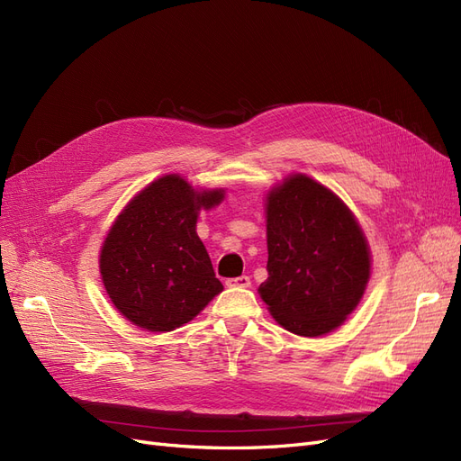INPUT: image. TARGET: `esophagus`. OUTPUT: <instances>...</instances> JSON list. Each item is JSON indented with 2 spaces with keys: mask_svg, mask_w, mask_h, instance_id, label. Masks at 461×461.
Returning <instances> with one entry per match:
<instances>
[{
  "mask_svg": "<svg viewBox=\"0 0 461 461\" xmlns=\"http://www.w3.org/2000/svg\"><path fill=\"white\" fill-rule=\"evenodd\" d=\"M249 285H252V281H249V276H246V275L227 278V286L229 288H248Z\"/></svg>",
  "mask_w": 461,
  "mask_h": 461,
  "instance_id": "esophagus-1",
  "label": "esophagus"
}]
</instances>
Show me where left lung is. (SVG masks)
<instances>
[{
	"mask_svg": "<svg viewBox=\"0 0 461 461\" xmlns=\"http://www.w3.org/2000/svg\"><path fill=\"white\" fill-rule=\"evenodd\" d=\"M267 281L259 296L278 325L300 337L340 327L364 296L371 254L337 194L292 175L267 194Z\"/></svg>",
	"mask_w": 461,
	"mask_h": 461,
	"instance_id": "left-lung-1",
	"label": "left lung"
}]
</instances>
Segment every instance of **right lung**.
Masks as SVG:
<instances>
[{
	"label": "right lung",
	"instance_id": "right-lung-1",
	"mask_svg": "<svg viewBox=\"0 0 461 461\" xmlns=\"http://www.w3.org/2000/svg\"><path fill=\"white\" fill-rule=\"evenodd\" d=\"M225 190H194L183 176L153 180L127 203L100 254L107 296L131 323L149 332L183 327L222 285L196 232L198 213Z\"/></svg>",
	"mask_w": 461,
	"mask_h": 461
}]
</instances>
